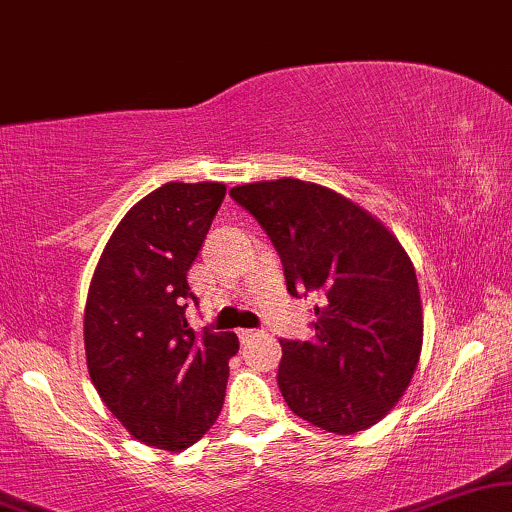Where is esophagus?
Here are the masks:
<instances>
[{"mask_svg":"<svg viewBox=\"0 0 512 512\" xmlns=\"http://www.w3.org/2000/svg\"><path fill=\"white\" fill-rule=\"evenodd\" d=\"M238 337H241V342H248V339L257 337V330H238Z\"/></svg>","mask_w":512,"mask_h":512,"instance_id":"1","label":"esophagus"}]
</instances>
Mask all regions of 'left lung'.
<instances>
[{"label":"left lung","instance_id":"1","mask_svg":"<svg viewBox=\"0 0 512 512\" xmlns=\"http://www.w3.org/2000/svg\"><path fill=\"white\" fill-rule=\"evenodd\" d=\"M229 194L267 231L290 295H318L311 342L281 339L285 403L327 433L374 426L410 386L424 337L403 245L367 210L313 182L283 177Z\"/></svg>","mask_w":512,"mask_h":512}]
</instances>
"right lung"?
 <instances>
[{
	"instance_id": "1",
	"label": "right lung",
	"mask_w": 512,
	"mask_h": 512,
	"mask_svg": "<svg viewBox=\"0 0 512 512\" xmlns=\"http://www.w3.org/2000/svg\"><path fill=\"white\" fill-rule=\"evenodd\" d=\"M227 187L168 182L128 210L88 288L84 344L102 403L135 440L180 452L220 417L234 332L196 335L187 271Z\"/></svg>"
}]
</instances>
